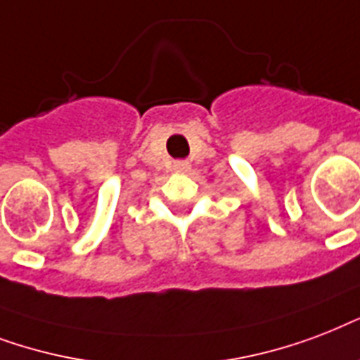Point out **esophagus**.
Returning a JSON list of instances; mask_svg holds the SVG:
<instances>
[{
  "instance_id": "obj_1",
  "label": "esophagus",
  "mask_w": 360,
  "mask_h": 360,
  "mask_svg": "<svg viewBox=\"0 0 360 360\" xmlns=\"http://www.w3.org/2000/svg\"><path fill=\"white\" fill-rule=\"evenodd\" d=\"M188 169H189L188 161H176V163H174V171L176 172H184V171H188Z\"/></svg>"
}]
</instances>
